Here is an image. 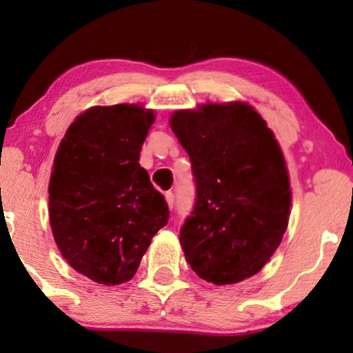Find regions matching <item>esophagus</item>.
<instances>
[{
    "mask_svg": "<svg viewBox=\"0 0 353 353\" xmlns=\"http://www.w3.org/2000/svg\"><path fill=\"white\" fill-rule=\"evenodd\" d=\"M165 199H166V202H168V205H170L171 208L174 207L176 198H174V193H172V191H166V193H165Z\"/></svg>",
    "mask_w": 353,
    "mask_h": 353,
    "instance_id": "esophagus-1",
    "label": "esophagus"
}]
</instances>
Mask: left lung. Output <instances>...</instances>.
<instances>
[{
	"label": "left lung",
	"instance_id": "1",
	"mask_svg": "<svg viewBox=\"0 0 353 353\" xmlns=\"http://www.w3.org/2000/svg\"><path fill=\"white\" fill-rule=\"evenodd\" d=\"M172 132L190 155L196 202L181 246L201 279L230 285L255 276L288 227L291 190L279 143L246 103L177 110Z\"/></svg>",
	"mask_w": 353,
	"mask_h": 353
}]
</instances>
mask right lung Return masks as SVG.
I'll return each instance as SVG.
<instances>
[{"label": "right lung", "instance_id": "obj_1", "mask_svg": "<svg viewBox=\"0 0 353 353\" xmlns=\"http://www.w3.org/2000/svg\"><path fill=\"white\" fill-rule=\"evenodd\" d=\"M154 112L137 104L97 105L71 123L50 181V223L70 266L93 282L134 277L168 204L141 168Z\"/></svg>", "mask_w": 353, "mask_h": 353}]
</instances>
